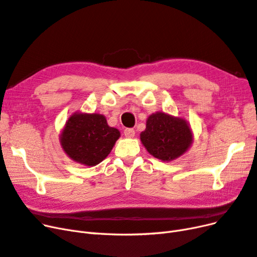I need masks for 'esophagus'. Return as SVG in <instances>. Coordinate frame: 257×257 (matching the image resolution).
Instances as JSON below:
<instances>
[{"instance_id": "esophagus-1", "label": "esophagus", "mask_w": 257, "mask_h": 257, "mask_svg": "<svg viewBox=\"0 0 257 257\" xmlns=\"http://www.w3.org/2000/svg\"><path fill=\"white\" fill-rule=\"evenodd\" d=\"M124 135L127 138H133L135 136V130L132 128V127H127L124 130Z\"/></svg>"}]
</instances>
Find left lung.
Instances as JSON below:
<instances>
[{
    "instance_id": "obj_1",
    "label": "left lung",
    "mask_w": 257,
    "mask_h": 257,
    "mask_svg": "<svg viewBox=\"0 0 257 257\" xmlns=\"http://www.w3.org/2000/svg\"><path fill=\"white\" fill-rule=\"evenodd\" d=\"M141 139L148 152L154 158L173 161L191 146L192 132L183 119L157 112L148 118Z\"/></svg>"
}]
</instances>
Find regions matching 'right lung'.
Instances as JSON below:
<instances>
[{"label":"right lung","instance_id":"right-lung-1","mask_svg":"<svg viewBox=\"0 0 257 257\" xmlns=\"http://www.w3.org/2000/svg\"><path fill=\"white\" fill-rule=\"evenodd\" d=\"M120 132L108 126L98 113H75L66 122L61 134V145L72 160L87 166H95L112 150Z\"/></svg>","mask_w":257,"mask_h":257}]
</instances>
